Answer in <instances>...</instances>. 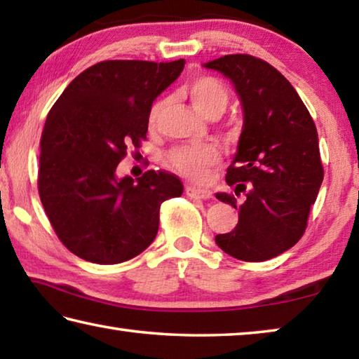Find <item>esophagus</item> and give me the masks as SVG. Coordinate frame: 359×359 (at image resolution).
<instances>
[{
	"label": "esophagus",
	"mask_w": 359,
	"mask_h": 359,
	"mask_svg": "<svg viewBox=\"0 0 359 359\" xmlns=\"http://www.w3.org/2000/svg\"><path fill=\"white\" fill-rule=\"evenodd\" d=\"M185 193L187 196L190 198H199V199H209L212 198V191L210 190H204V188H196L193 185H187L185 187Z\"/></svg>",
	"instance_id": "obj_1"
}]
</instances>
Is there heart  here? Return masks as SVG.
Listing matches in <instances>:
<instances>
[{
  "label": "heart",
  "mask_w": 359,
  "mask_h": 359,
  "mask_svg": "<svg viewBox=\"0 0 359 359\" xmlns=\"http://www.w3.org/2000/svg\"><path fill=\"white\" fill-rule=\"evenodd\" d=\"M188 95L194 109L204 117L220 115L226 111L229 92L222 82L214 77H196L188 85ZM166 109V101H160L151 107L150 125H155ZM218 160V150L214 145H185L175 149L171 154L172 166L187 177L201 180L208 174V169Z\"/></svg>",
  "instance_id": "b5f03b06"
}]
</instances>
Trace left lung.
Instances as JSON below:
<instances>
[{"label": "left lung", "instance_id": "8db88e82", "mask_svg": "<svg viewBox=\"0 0 359 359\" xmlns=\"http://www.w3.org/2000/svg\"><path fill=\"white\" fill-rule=\"evenodd\" d=\"M203 66L229 79L244 114L226 174L244 199L215 194L238 209L239 222L215 242L250 263L278 257L301 239L323 182L317 128L293 85L263 60L238 53Z\"/></svg>", "mask_w": 359, "mask_h": 359}]
</instances>
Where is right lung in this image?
<instances>
[{
  "label": "right lung",
  "mask_w": 359,
  "mask_h": 359,
  "mask_svg": "<svg viewBox=\"0 0 359 359\" xmlns=\"http://www.w3.org/2000/svg\"><path fill=\"white\" fill-rule=\"evenodd\" d=\"M171 63L111 60L81 72L47 115L39 196L60 241L79 258L117 264L158 233L160 205L184 193L174 174L118 177L126 149L147 136L151 104L184 71Z\"/></svg>",
  "instance_id": "obj_1"
}]
</instances>
